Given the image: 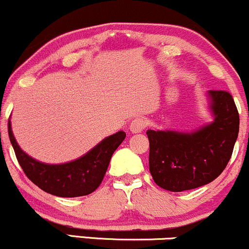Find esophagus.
Segmentation results:
<instances>
[{
	"label": "esophagus",
	"instance_id": "34e87169",
	"mask_svg": "<svg viewBox=\"0 0 249 249\" xmlns=\"http://www.w3.org/2000/svg\"><path fill=\"white\" fill-rule=\"evenodd\" d=\"M145 128V121L142 117H137L130 123V131L132 133H139Z\"/></svg>",
	"mask_w": 249,
	"mask_h": 249
}]
</instances>
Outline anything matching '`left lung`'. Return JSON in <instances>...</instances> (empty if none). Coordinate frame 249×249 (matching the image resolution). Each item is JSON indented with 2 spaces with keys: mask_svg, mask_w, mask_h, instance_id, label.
<instances>
[{
  "mask_svg": "<svg viewBox=\"0 0 249 249\" xmlns=\"http://www.w3.org/2000/svg\"><path fill=\"white\" fill-rule=\"evenodd\" d=\"M213 121L190 132L147 130L150 172L158 186L171 192L204 186L227 166L239 133V113L226 91L206 92Z\"/></svg>",
  "mask_w": 249,
  "mask_h": 249,
  "instance_id": "1",
  "label": "left lung"
}]
</instances>
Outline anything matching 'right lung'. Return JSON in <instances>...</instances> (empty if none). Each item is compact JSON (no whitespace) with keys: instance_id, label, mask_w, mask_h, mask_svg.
<instances>
[{"instance_id":"add662e5","label":"right lung","mask_w":249,"mask_h":249,"mask_svg":"<svg viewBox=\"0 0 249 249\" xmlns=\"http://www.w3.org/2000/svg\"><path fill=\"white\" fill-rule=\"evenodd\" d=\"M8 133L25 176L44 192L62 198L88 196L96 191L107 173L113 152L126 137L124 131H118L75 160L64 164H45L34 159L19 147L11 130L10 119Z\"/></svg>"}]
</instances>
